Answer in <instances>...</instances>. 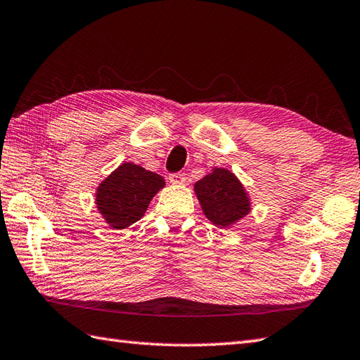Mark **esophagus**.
<instances>
[{
	"label": "esophagus",
	"mask_w": 360,
	"mask_h": 360,
	"mask_svg": "<svg viewBox=\"0 0 360 360\" xmlns=\"http://www.w3.org/2000/svg\"><path fill=\"white\" fill-rule=\"evenodd\" d=\"M168 179H170V182L174 186H184L187 181L184 173H172L170 176H168Z\"/></svg>",
	"instance_id": "obj_1"
}]
</instances>
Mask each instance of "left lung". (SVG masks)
Instances as JSON below:
<instances>
[{
	"label": "left lung",
	"mask_w": 360,
	"mask_h": 360,
	"mask_svg": "<svg viewBox=\"0 0 360 360\" xmlns=\"http://www.w3.org/2000/svg\"><path fill=\"white\" fill-rule=\"evenodd\" d=\"M204 215L217 226L229 228L250 214L251 202L242 182L226 168H214L195 184Z\"/></svg>",
	"instance_id": "left-lung-1"
}]
</instances>
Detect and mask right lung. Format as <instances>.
<instances>
[{
	"mask_svg": "<svg viewBox=\"0 0 360 360\" xmlns=\"http://www.w3.org/2000/svg\"><path fill=\"white\" fill-rule=\"evenodd\" d=\"M165 181L158 173L124 162L96 188V207L112 229L139 221Z\"/></svg>",
	"mask_w": 360,
	"mask_h": 360,
	"instance_id": "add662e5",
	"label": "right lung"
}]
</instances>
